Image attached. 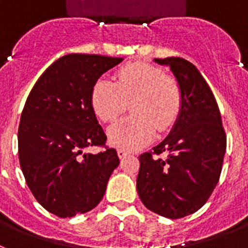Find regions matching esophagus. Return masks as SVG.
<instances>
[{
    "label": "esophagus",
    "instance_id": "34e87169",
    "mask_svg": "<svg viewBox=\"0 0 248 248\" xmlns=\"http://www.w3.org/2000/svg\"><path fill=\"white\" fill-rule=\"evenodd\" d=\"M117 155H118V157H120V159H124V157H126V156L128 155V153H127V151H124V150H122V149H118L117 150Z\"/></svg>",
    "mask_w": 248,
    "mask_h": 248
}]
</instances>
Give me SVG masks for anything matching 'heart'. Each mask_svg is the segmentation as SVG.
<instances>
[{
	"mask_svg": "<svg viewBox=\"0 0 248 248\" xmlns=\"http://www.w3.org/2000/svg\"><path fill=\"white\" fill-rule=\"evenodd\" d=\"M132 113L108 127L109 142L137 150L153 140L155 131L169 130L182 108V89L174 77L147 63H130L118 70L117 80L101 77L93 84L91 105L99 120L109 122L127 108Z\"/></svg>",
	"mask_w": 248,
	"mask_h": 248,
	"instance_id": "b5f03b06",
	"label": "heart"
}]
</instances>
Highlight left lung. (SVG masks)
<instances>
[{
    "label": "left lung",
    "instance_id": "1",
    "mask_svg": "<svg viewBox=\"0 0 248 248\" xmlns=\"http://www.w3.org/2000/svg\"><path fill=\"white\" fill-rule=\"evenodd\" d=\"M169 66L182 89V108L170 134L139 157L136 188L154 213L178 219L201 209L219 180L226 134L217 102L199 70L183 58L154 59ZM165 152V159L153 153Z\"/></svg>",
    "mask_w": 248,
    "mask_h": 248
}]
</instances>
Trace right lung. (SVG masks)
I'll return each instance as SVG.
<instances>
[{
	"label": "right lung",
	"mask_w": 248,
	"mask_h": 248,
	"mask_svg": "<svg viewBox=\"0 0 248 248\" xmlns=\"http://www.w3.org/2000/svg\"><path fill=\"white\" fill-rule=\"evenodd\" d=\"M124 58L68 54L43 73L31 89L18 126V160L31 193L47 212L74 217L97 207L120 164L103 146V132L91 105L93 84Z\"/></svg>",
	"instance_id": "add662e5"
}]
</instances>
